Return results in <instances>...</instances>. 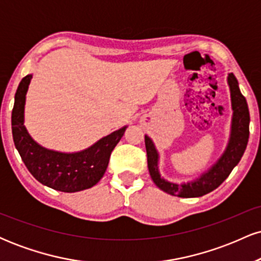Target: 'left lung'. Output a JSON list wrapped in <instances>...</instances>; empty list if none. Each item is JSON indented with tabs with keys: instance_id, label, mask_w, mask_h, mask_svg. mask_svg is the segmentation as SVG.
<instances>
[{
	"instance_id": "8db88e82",
	"label": "left lung",
	"mask_w": 261,
	"mask_h": 261,
	"mask_svg": "<svg viewBox=\"0 0 261 261\" xmlns=\"http://www.w3.org/2000/svg\"><path fill=\"white\" fill-rule=\"evenodd\" d=\"M227 83L229 87L230 104H232L233 110L228 143L216 163L212 164L206 172H203L196 179L187 182H174L161 176L160 168H158L160 153L151 137L145 135L149 175L154 184L164 193L179 197H200L206 195L220 187L241 161L247 148L248 139H249V109H248L247 100L239 89L238 81L234 74H228Z\"/></svg>"
}]
</instances>
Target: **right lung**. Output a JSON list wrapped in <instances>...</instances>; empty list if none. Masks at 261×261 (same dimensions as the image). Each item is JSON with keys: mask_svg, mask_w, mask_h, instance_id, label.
Masks as SVG:
<instances>
[{"mask_svg": "<svg viewBox=\"0 0 261 261\" xmlns=\"http://www.w3.org/2000/svg\"><path fill=\"white\" fill-rule=\"evenodd\" d=\"M33 74L20 81L12 110V135L31 174L43 185L64 193H76L94 187L106 173L110 154L127 126L101 137L79 152H59L45 148L29 135L24 125L27 92Z\"/></svg>", "mask_w": 261, "mask_h": 261, "instance_id": "add662e5", "label": "right lung"}]
</instances>
